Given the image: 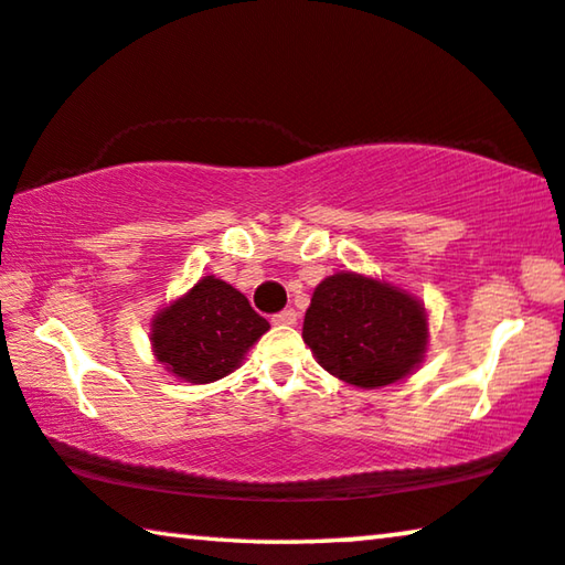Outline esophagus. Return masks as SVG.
Masks as SVG:
<instances>
[{
    "label": "esophagus",
    "mask_w": 565,
    "mask_h": 565,
    "mask_svg": "<svg viewBox=\"0 0 565 565\" xmlns=\"http://www.w3.org/2000/svg\"><path fill=\"white\" fill-rule=\"evenodd\" d=\"M271 322H274V324H286V327L297 324V311H294V309H281V311H276V315L271 317Z\"/></svg>",
    "instance_id": "esophagus-1"
}]
</instances>
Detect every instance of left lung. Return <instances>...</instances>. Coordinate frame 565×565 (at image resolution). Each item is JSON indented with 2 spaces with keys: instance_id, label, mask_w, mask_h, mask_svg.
Masks as SVG:
<instances>
[{
  "instance_id": "1",
  "label": "left lung",
  "mask_w": 565,
  "mask_h": 565,
  "mask_svg": "<svg viewBox=\"0 0 565 565\" xmlns=\"http://www.w3.org/2000/svg\"><path fill=\"white\" fill-rule=\"evenodd\" d=\"M301 337L327 373L358 388H381L420 363L428 327L411 294L344 271L315 289Z\"/></svg>"
}]
</instances>
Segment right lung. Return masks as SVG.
<instances>
[{
  "label": "right lung",
  "mask_w": 565,
  "mask_h": 565,
  "mask_svg": "<svg viewBox=\"0 0 565 565\" xmlns=\"http://www.w3.org/2000/svg\"><path fill=\"white\" fill-rule=\"evenodd\" d=\"M268 322L238 289L202 276L190 294L159 311L151 344L159 363L190 383H213L241 365Z\"/></svg>",
  "instance_id": "add662e5"
}]
</instances>
